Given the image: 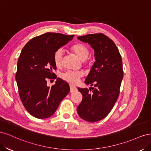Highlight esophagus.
Returning a JSON list of instances; mask_svg holds the SVG:
<instances>
[{"label":"esophagus","instance_id":"esophagus-1","mask_svg":"<svg viewBox=\"0 0 151 151\" xmlns=\"http://www.w3.org/2000/svg\"><path fill=\"white\" fill-rule=\"evenodd\" d=\"M76 90H77L76 87L73 86V85H70V92L71 93H73V92H74Z\"/></svg>","mask_w":151,"mask_h":151}]
</instances>
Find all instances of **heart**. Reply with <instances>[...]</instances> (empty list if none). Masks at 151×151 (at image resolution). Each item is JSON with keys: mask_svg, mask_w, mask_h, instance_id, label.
Here are the masks:
<instances>
[{"mask_svg": "<svg viewBox=\"0 0 151 151\" xmlns=\"http://www.w3.org/2000/svg\"><path fill=\"white\" fill-rule=\"evenodd\" d=\"M71 50L78 57L84 64L86 65L88 63V58L90 55L89 48L81 43H76L71 47ZM63 59V51L61 48H60L56 51L53 56V61L55 66L57 68L61 66ZM83 76L81 71H73L68 70L63 73L61 77L63 80L70 83L71 84H76L78 81V80Z\"/></svg>", "mask_w": 151, "mask_h": 151, "instance_id": "1", "label": "heart"}]
</instances>
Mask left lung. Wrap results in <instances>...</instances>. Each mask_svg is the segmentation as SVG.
<instances>
[{"instance_id": "8db88e82", "label": "left lung", "mask_w": 151, "mask_h": 151, "mask_svg": "<svg viewBox=\"0 0 151 151\" xmlns=\"http://www.w3.org/2000/svg\"><path fill=\"white\" fill-rule=\"evenodd\" d=\"M78 39L90 45L96 61L85 81L86 85L95 87L78 88L83 99L77 112L82 119L95 122L110 113L118 99L124 76L122 60L114 42L104 34H91Z\"/></svg>"}]
</instances>
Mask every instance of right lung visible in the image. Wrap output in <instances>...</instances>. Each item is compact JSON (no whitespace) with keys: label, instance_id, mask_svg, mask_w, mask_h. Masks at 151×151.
I'll return each instance as SVG.
<instances>
[{"label":"right lung","instance_id":"obj_1","mask_svg":"<svg viewBox=\"0 0 151 151\" xmlns=\"http://www.w3.org/2000/svg\"><path fill=\"white\" fill-rule=\"evenodd\" d=\"M74 35L46 32L24 46L17 61L16 80L22 103L31 115L46 119L55 114L70 90L68 83L52 73L56 70L53 56L56 50L71 41ZM57 78L51 87L47 79Z\"/></svg>","mask_w":151,"mask_h":151}]
</instances>
